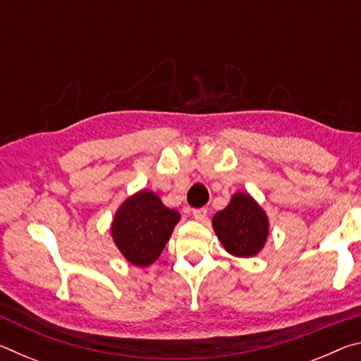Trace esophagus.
Here are the masks:
<instances>
[{
    "mask_svg": "<svg viewBox=\"0 0 361 361\" xmlns=\"http://www.w3.org/2000/svg\"><path fill=\"white\" fill-rule=\"evenodd\" d=\"M192 216L197 219V221H205V218H207V209H194L192 210Z\"/></svg>",
    "mask_w": 361,
    "mask_h": 361,
    "instance_id": "obj_1",
    "label": "esophagus"
}]
</instances>
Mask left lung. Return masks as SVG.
Returning a JSON list of instances; mask_svg holds the SVG:
<instances>
[{
  "label": "left lung",
  "instance_id": "8db88e82",
  "mask_svg": "<svg viewBox=\"0 0 361 361\" xmlns=\"http://www.w3.org/2000/svg\"><path fill=\"white\" fill-rule=\"evenodd\" d=\"M212 224L226 252L239 258L258 255L267 240V215L245 192L232 195L229 205L213 216Z\"/></svg>",
  "mask_w": 361,
  "mask_h": 361
}]
</instances>
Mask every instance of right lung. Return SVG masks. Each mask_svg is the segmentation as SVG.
<instances>
[{"mask_svg":"<svg viewBox=\"0 0 361 361\" xmlns=\"http://www.w3.org/2000/svg\"><path fill=\"white\" fill-rule=\"evenodd\" d=\"M178 221L180 213L164 205L157 194L140 191L116 212L111 235L130 264L145 267L159 258Z\"/></svg>","mask_w":361,"mask_h":361,"instance_id":"add662e5","label":"right lung"}]
</instances>
